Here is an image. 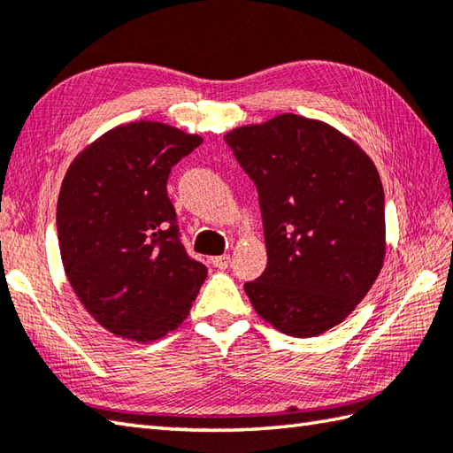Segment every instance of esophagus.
Wrapping results in <instances>:
<instances>
[{"instance_id": "esophagus-1", "label": "esophagus", "mask_w": 453, "mask_h": 453, "mask_svg": "<svg viewBox=\"0 0 453 453\" xmlns=\"http://www.w3.org/2000/svg\"><path fill=\"white\" fill-rule=\"evenodd\" d=\"M229 261H232V257H229V255H219V257L211 258V265L219 268V271H224V268L229 266Z\"/></svg>"}]
</instances>
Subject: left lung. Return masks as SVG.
Returning a JSON list of instances; mask_svg holds the SVG:
<instances>
[{
  "label": "left lung",
  "instance_id": "obj_1",
  "mask_svg": "<svg viewBox=\"0 0 453 453\" xmlns=\"http://www.w3.org/2000/svg\"><path fill=\"white\" fill-rule=\"evenodd\" d=\"M224 140L255 180L268 263L245 284L255 311L284 334L310 339L349 317L386 258L380 173L331 124L284 112Z\"/></svg>",
  "mask_w": 453,
  "mask_h": 453
}]
</instances>
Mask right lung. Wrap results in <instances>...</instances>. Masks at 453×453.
Segmentation results:
<instances>
[{"label":"right lung","mask_w":453,"mask_h":453,"mask_svg":"<svg viewBox=\"0 0 453 453\" xmlns=\"http://www.w3.org/2000/svg\"><path fill=\"white\" fill-rule=\"evenodd\" d=\"M200 143L165 122L120 124L64 175L56 226L67 282L103 329L127 341L175 331L206 280L179 242L167 196L171 167Z\"/></svg>","instance_id":"1"}]
</instances>
